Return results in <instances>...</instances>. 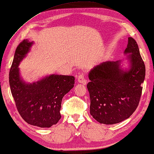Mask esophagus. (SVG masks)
Segmentation results:
<instances>
[{
	"mask_svg": "<svg viewBox=\"0 0 154 154\" xmlns=\"http://www.w3.org/2000/svg\"><path fill=\"white\" fill-rule=\"evenodd\" d=\"M77 81H78V82L80 83V84H84V85H86V83H87L86 80V79H85V77H84V75H83V74H80L79 76H78Z\"/></svg>",
	"mask_w": 154,
	"mask_h": 154,
	"instance_id": "obj_1",
	"label": "esophagus"
}]
</instances>
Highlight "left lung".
Segmentation results:
<instances>
[{
	"instance_id": "1",
	"label": "left lung",
	"mask_w": 154,
	"mask_h": 154,
	"mask_svg": "<svg viewBox=\"0 0 154 154\" xmlns=\"http://www.w3.org/2000/svg\"><path fill=\"white\" fill-rule=\"evenodd\" d=\"M125 60L102 62L88 73L90 113L100 123L113 125L128 119L136 110L142 93L145 66L137 43L128 38ZM128 64L123 67L125 61Z\"/></svg>"
}]
</instances>
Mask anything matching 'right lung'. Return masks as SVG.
<instances>
[{"mask_svg":"<svg viewBox=\"0 0 154 154\" xmlns=\"http://www.w3.org/2000/svg\"><path fill=\"white\" fill-rule=\"evenodd\" d=\"M33 43L24 40L16 48L9 72V85L22 118L30 125L50 128L61 119L62 99L74 87L75 77L52 74L33 83L24 81L18 66Z\"/></svg>","mask_w":154,"mask_h":154,"instance_id":"obj_1","label":"right lung"}]
</instances>
